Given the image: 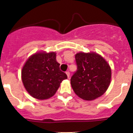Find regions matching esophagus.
I'll list each match as a JSON object with an SVG mask.
<instances>
[{"instance_id":"esophagus-1","label":"esophagus","mask_w":133,"mask_h":133,"mask_svg":"<svg viewBox=\"0 0 133 133\" xmlns=\"http://www.w3.org/2000/svg\"><path fill=\"white\" fill-rule=\"evenodd\" d=\"M65 74L67 75V76H68V78H69V76H70V73H69V71H66V72H65Z\"/></svg>"}]
</instances>
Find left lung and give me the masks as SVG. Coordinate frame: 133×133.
Returning <instances> with one entry per match:
<instances>
[{
	"label": "left lung",
	"instance_id": "obj_1",
	"mask_svg": "<svg viewBox=\"0 0 133 133\" xmlns=\"http://www.w3.org/2000/svg\"><path fill=\"white\" fill-rule=\"evenodd\" d=\"M77 71L71 78L73 91L78 97L93 100L104 95L110 85L111 69L108 62L95 52L75 55Z\"/></svg>",
	"mask_w": 133,
	"mask_h": 133
}]
</instances>
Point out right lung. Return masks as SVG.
Returning a JSON list of instances; mask_svg holds the SVG:
<instances>
[{
  "instance_id": "right-lung-1",
  "label": "right lung",
  "mask_w": 133,
  "mask_h": 133,
  "mask_svg": "<svg viewBox=\"0 0 133 133\" xmlns=\"http://www.w3.org/2000/svg\"><path fill=\"white\" fill-rule=\"evenodd\" d=\"M56 54L55 52H37L29 57L22 67V83L32 97L38 100L52 97L60 83L68 78L60 69Z\"/></svg>"
}]
</instances>
